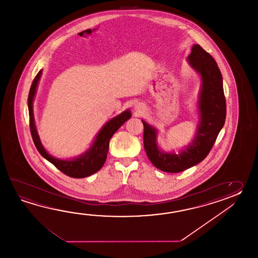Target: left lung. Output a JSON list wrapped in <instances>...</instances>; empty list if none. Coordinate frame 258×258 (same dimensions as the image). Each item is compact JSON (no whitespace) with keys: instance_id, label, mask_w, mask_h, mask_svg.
<instances>
[{"instance_id":"obj_1","label":"left lung","mask_w":258,"mask_h":258,"mask_svg":"<svg viewBox=\"0 0 258 258\" xmlns=\"http://www.w3.org/2000/svg\"><path fill=\"white\" fill-rule=\"evenodd\" d=\"M190 66L202 79L199 95L200 123L192 143L180 153H165L157 145L155 128L144 124V148L152 164L165 172H181L198 164L213 148L226 119V99L222 76L214 58L196 44L188 56Z\"/></svg>"}]
</instances>
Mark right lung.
<instances>
[{"label": "right lung", "mask_w": 258, "mask_h": 258, "mask_svg": "<svg viewBox=\"0 0 258 258\" xmlns=\"http://www.w3.org/2000/svg\"><path fill=\"white\" fill-rule=\"evenodd\" d=\"M41 73L42 70H40L34 78L31 88L29 90V94H28L29 126H30V132H31L34 144L40 155L47 160H49L50 163L54 165L58 170H60L66 175L72 178H85V177L90 176L95 172L99 171L102 168L107 158V154L109 151L110 138L128 119L131 118V112L130 110H125L120 115L116 116L113 119L108 121L98 134L92 147L89 148V150L86 153L83 154L82 156L71 160L55 159L49 155L42 147L39 140L38 132L36 130L35 121H34L32 104H33L34 96L36 93V89H37Z\"/></svg>", "instance_id": "obj_1"}]
</instances>
